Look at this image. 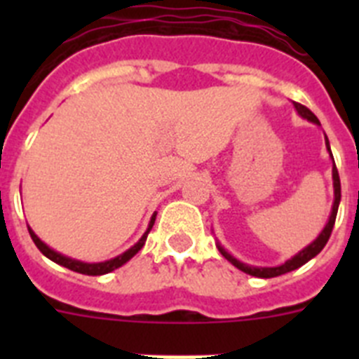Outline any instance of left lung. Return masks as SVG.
Here are the masks:
<instances>
[{"instance_id":"1","label":"left lung","mask_w":359,"mask_h":359,"mask_svg":"<svg viewBox=\"0 0 359 359\" xmlns=\"http://www.w3.org/2000/svg\"><path fill=\"white\" fill-rule=\"evenodd\" d=\"M294 107H297L298 115L304 116V118L311 120V122L315 123H320L318 118L315 116V113L311 109H307L306 106H302V104L294 102ZM325 140H327V136H325ZM327 144V149L331 151V147H329V142H325ZM332 156V152H331ZM332 180H334V205H332V212H331V217H329V223L325 224V228H323V231L320 233L318 237H316V241H313V243L307 246V248H304L302 252L298 253V255H294L293 259H290L287 262H284L282 266H277V268H252V266L248 264H243V262H239L237 259H233V257L230 255L228 252H224L221 246H219V252H221V255L226 259V261H230L231 264L236 266V268H239L241 271H244V273L248 275H253V277H259V278H271V277H278V275H284L287 273V271H293V269L300 268V266L306 264L307 261H311L313 257L318 255L320 252L323 250V246L327 244L329 237H331L332 233V228H334V221H336V214H338V205H340V198H341V187H340V176H338V169H336V165L332 167Z\"/></svg>"}]
</instances>
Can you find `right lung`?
Listing matches in <instances>:
<instances>
[{
	"mask_svg": "<svg viewBox=\"0 0 359 359\" xmlns=\"http://www.w3.org/2000/svg\"><path fill=\"white\" fill-rule=\"evenodd\" d=\"M154 219H156V214L152 215L147 231H145L144 236H142V239L138 241V243H136L133 248H129L128 252L122 253V255H118V257H115V259H111V261L98 262V264H88V262H81V261H73V259H68V257H65V255H61V253H57V252H53V250H50L48 246H46V244H44L43 241H41L39 237H37L36 233L30 230V228H28V231H30L32 241L36 243V246L39 248V252L43 253V255L48 257L50 261L57 262V264L65 266V268L72 269V271H77V273H82V275H104V273H109V271H113V269L120 268L122 264H126V262H128L131 257H135L136 253L140 252L142 246H144L145 241H147V236H149V231H151L152 224H154Z\"/></svg>",
	"mask_w": 359,
	"mask_h": 359,
	"instance_id": "add662e5",
	"label": "right lung"
}]
</instances>
